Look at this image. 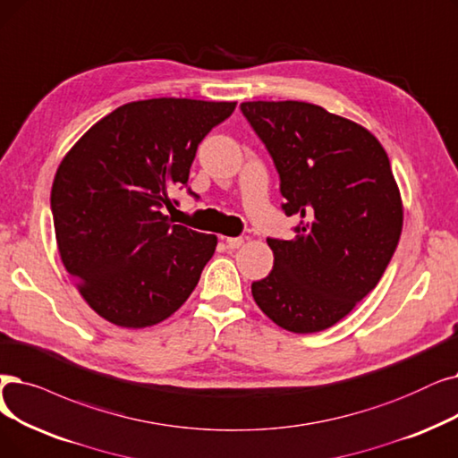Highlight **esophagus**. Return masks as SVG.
I'll list each match as a JSON object with an SVG mask.
<instances>
[{
	"label": "esophagus",
	"instance_id": "34e87169",
	"mask_svg": "<svg viewBox=\"0 0 458 458\" xmlns=\"http://www.w3.org/2000/svg\"><path fill=\"white\" fill-rule=\"evenodd\" d=\"M225 242H226V247L233 250V249H240L243 245V237H226Z\"/></svg>",
	"mask_w": 458,
	"mask_h": 458
}]
</instances>
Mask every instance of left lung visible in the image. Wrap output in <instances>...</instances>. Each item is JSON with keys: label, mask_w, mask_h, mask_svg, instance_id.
Instances as JSON below:
<instances>
[{"label": "left lung", "mask_w": 458, "mask_h": 458, "mask_svg": "<svg viewBox=\"0 0 458 458\" xmlns=\"http://www.w3.org/2000/svg\"><path fill=\"white\" fill-rule=\"evenodd\" d=\"M242 112L281 177L293 240L267 245L271 273L252 283L256 305L292 333L335 326L376 288L403 232L389 157L365 127L301 101H252Z\"/></svg>", "instance_id": "left-lung-1"}]
</instances>
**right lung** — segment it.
<instances>
[{
    "label": "right lung",
    "mask_w": 458,
    "mask_h": 458,
    "mask_svg": "<svg viewBox=\"0 0 458 458\" xmlns=\"http://www.w3.org/2000/svg\"><path fill=\"white\" fill-rule=\"evenodd\" d=\"M235 103L148 98L97 122L59 165L50 194L57 250L86 303L114 326L166 320L196 288L216 235L174 225L206 134ZM192 194V192H191Z\"/></svg>",
    "instance_id": "obj_1"
}]
</instances>
